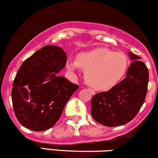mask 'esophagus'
Segmentation results:
<instances>
[{
    "label": "esophagus",
    "mask_w": 158,
    "mask_h": 158,
    "mask_svg": "<svg viewBox=\"0 0 158 158\" xmlns=\"http://www.w3.org/2000/svg\"><path fill=\"white\" fill-rule=\"evenodd\" d=\"M89 92L92 94V95H94V94H95V91L92 89H89Z\"/></svg>",
    "instance_id": "esophagus-1"
}]
</instances>
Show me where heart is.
Masks as SVG:
<instances>
[{
	"mask_svg": "<svg viewBox=\"0 0 158 158\" xmlns=\"http://www.w3.org/2000/svg\"><path fill=\"white\" fill-rule=\"evenodd\" d=\"M128 64V58L124 52L101 47L79 53L77 62L70 61L68 68L70 70H75L78 67L83 69L87 84L96 90H106L123 79Z\"/></svg>",
	"mask_w": 158,
	"mask_h": 158,
	"instance_id": "obj_1",
	"label": "heart"
}]
</instances>
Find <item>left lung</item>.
Segmentation results:
<instances>
[{
	"instance_id": "obj_1",
	"label": "left lung",
	"mask_w": 158,
	"mask_h": 158,
	"mask_svg": "<svg viewBox=\"0 0 158 158\" xmlns=\"http://www.w3.org/2000/svg\"><path fill=\"white\" fill-rule=\"evenodd\" d=\"M132 63L126 77L107 92L94 95L91 99L92 117L103 126L114 127L134 119L147 93L148 70L141 59L128 52Z\"/></svg>"
}]
</instances>
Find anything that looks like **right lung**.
<instances>
[{"mask_svg":"<svg viewBox=\"0 0 158 158\" xmlns=\"http://www.w3.org/2000/svg\"><path fill=\"white\" fill-rule=\"evenodd\" d=\"M66 62L62 49L47 45L21 65L13 81L12 101L16 118L25 128L45 131L60 118L66 103L79 88L58 75Z\"/></svg>","mask_w":158,"mask_h":158,"instance_id":"1","label":"right lung"}]
</instances>
